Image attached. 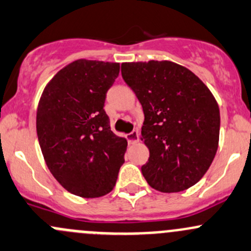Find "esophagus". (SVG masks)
I'll list each match as a JSON object with an SVG mask.
<instances>
[{
	"mask_svg": "<svg viewBox=\"0 0 251 251\" xmlns=\"http://www.w3.org/2000/svg\"><path fill=\"white\" fill-rule=\"evenodd\" d=\"M126 139H127L128 144H134L139 141V132L138 131H132L131 133L126 134Z\"/></svg>",
	"mask_w": 251,
	"mask_h": 251,
	"instance_id": "esophagus-1",
	"label": "esophagus"
}]
</instances>
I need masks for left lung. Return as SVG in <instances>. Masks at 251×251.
I'll return each mask as SVG.
<instances>
[{"label": "left lung", "instance_id": "left-lung-1", "mask_svg": "<svg viewBox=\"0 0 251 251\" xmlns=\"http://www.w3.org/2000/svg\"><path fill=\"white\" fill-rule=\"evenodd\" d=\"M121 75L143 108L142 139L150 155L142 173L148 184L161 192L191 188L218 150L214 96L191 71L171 61L125 62Z\"/></svg>", "mask_w": 251, "mask_h": 251}]
</instances>
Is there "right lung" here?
<instances>
[{
	"label": "right lung",
	"mask_w": 251,
	"mask_h": 251,
	"mask_svg": "<svg viewBox=\"0 0 251 251\" xmlns=\"http://www.w3.org/2000/svg\"><path fill=\"white\" fill-rule=\"evenodd\" d=\"M120 65L77 60L49 81L37 109V136L47 166L80 197L110 192L125 162L127 141L110 130L103 107Z\"/></svg>",
	"instance_id": "1"
}]
</instances>
